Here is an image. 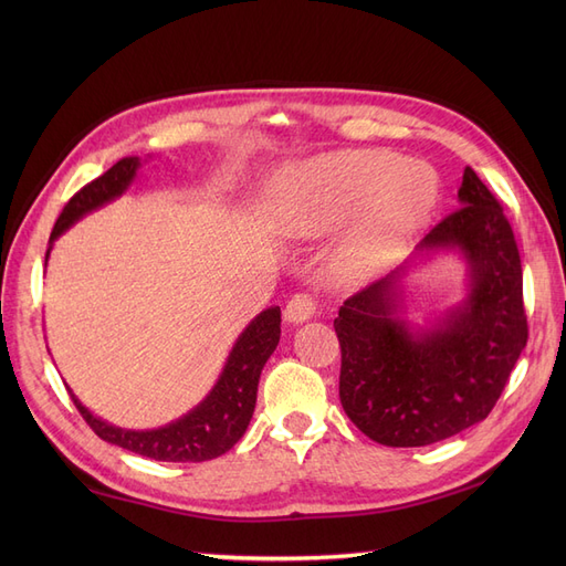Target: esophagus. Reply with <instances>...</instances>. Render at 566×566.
Instances as JSON below:
<instances>
[{
	"label": "esophagus",
	"mask_w": 566,
	"mask_h": 566,
	"mask_svg": "<svg viewBox=\"0 0 566 566\" xmlns=\"http://www.w3.org/2000/svg\"><path fill=\"white\" fill-rule=\"evenodd\" d=\"M283 314L287 323H302L316 314V300L310 293H297L287 300Z\"/></svg>",
	"instance_id": "esophagus-1"
}]
</instances>
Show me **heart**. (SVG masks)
Instances as JSON below:
<instances>
[{
	"instance_id": "1",
	"label": "heart",
	"mask_w": 566,
	"mask_h": 566,
	"mask_svg": "<svg viewBox=\"0 0 566 566\" xmlns=\"http://www.w3.org/2000/svg\"><path fill=\"white\" fill-rule=\"evenodd\" d=\"M439 196L430 165L389 150H335L283 169L271 188L276 227L321 238L345 227L335 252L342 279H364L413 241Z\"/></svg>"
}]
</instances>
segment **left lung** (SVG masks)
I'll return each instance as SVG.
<instances>
[{
	"instance_id": "obj_1",
	"label": "left lung",
	"mask_w": 566,
	"mask_h": 566,
	"mask_svg": "<svg viewBox=\"0 0 566 566\" xmlns=\"http://www.w3.org/2000/svg\"><path fill=\"white\" fill-rule=\"evenodd\" d=\"M460 208L422 238L420 252L458 250L470 290L432 328L399 316V271L339 306V401L382 447H427L482 422L501 399L528 339L522 262L501 202L472 167Z\"/></svg>"
}]
</instances>
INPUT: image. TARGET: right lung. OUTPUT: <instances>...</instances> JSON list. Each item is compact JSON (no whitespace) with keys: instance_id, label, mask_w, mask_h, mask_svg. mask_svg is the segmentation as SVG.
<instances>
[{"instance_id":"right-lung-1","label":"right lung","mask_w":566,"mask_h":566,"mask_svg":"<svg viewBox=\"0 0 566 566\" xmlns=\"http://www.w3.org/2000/svg\"><path fill=\"white\" fill-rule=\"evenodd\" d=\"M139 165V158H123L115 163L108 172L80 188V191L67 200L61 217L56 219V227L51 231L49 243H54L65 229H71L75 221L87 212L115 200L117 196H123L127 191V186L134 181ZM279 339L281 310L279 306H271V310L256 316L243 331V335L235 339V345L227 358V366L221 370L219 380L208 397H205L193 410H188L184 418L158 427V430H123V427H115L92 416L90 410L77 401L73 391L71 397L92 430L101 439L115 443L119 449H127L132 453L163 462L212 460L233 449L235 441L245 434L250 418L254 413L256 385H260L262 368L269 361L273 349H276Z\"/></svg>"}]
</instances>
